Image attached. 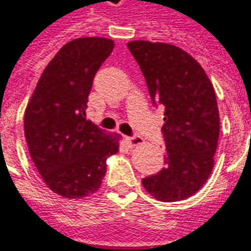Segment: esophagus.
<instances>
[{"instance_id": "1", "label": "esophagus", "mask_w": 251, "mask_h": 251, "mask_svg": "<svg viewBox=\"0 0 251 251\" xmlns=\"http://www.w3.org/2000/svg\"><path fill=\"white\" fill-rule=\"evenodd\" d=\"M127 142L129 143V146H139L143 142V139L138 135L129 136V138H127Z\"/></svg>"}]
</instances>
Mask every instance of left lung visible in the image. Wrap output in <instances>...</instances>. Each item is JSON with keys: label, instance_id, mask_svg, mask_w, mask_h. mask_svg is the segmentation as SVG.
Returning a JSON list of instances; mask_svg holds the SVG:
<instances>
[{"label": "left lung", "instance_id": "8db88e82", "mask_svg": "<svg viewBox=\"0 0 251 251\" xmlns=\"http://www.w3.org/2000/svg\"><path fill=\"white\" fill-rule=\"evenodd\" d=\"M129 51L146 79L153 102L165 108V167L142 184L155 200L194 195L215 165L220 116L213 84L194 57L175 45L131 41Z\"/></svg>", "mask_w": 251, "mask_h": 251}]
</instances>
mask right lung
Here are the masks:
<instances>
[{
	"mask_svg": "<svg viewBox=\"0 0 251 251\" xmlns=\"http://www.w3.org/2000/svg\"><path fill=\"white\" fill-rule=\"evenodd\" d=\"M100 36L65 43L43 70L24 113V134L45 184L68 200L94 194L106 160L119 151V134L86 120L93 79L113 50Z\"/></svg>",
	"mask_w": 251,
	"mask_h": 251,
	"instance_id": "obj_1",
	"label": "right lung"
}]
</instances>
